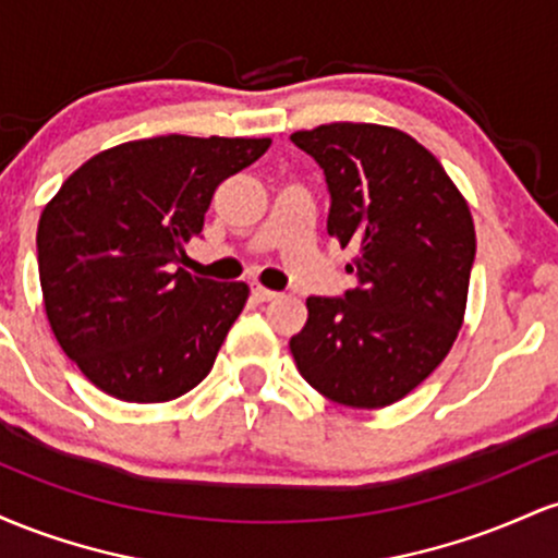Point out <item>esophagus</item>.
Listing matches in <instances>:
<instances>
[{"mask_svg": "<svg viewBox=\"0 0 558 558\" xmlns=\"http://www.w3.org/2000/svg\"><path fill=\"white\" fill-rule=\"evenodd\" d=\"M252 296L257 299V301H272L275 296H278V293L270 291V288H265V286H254L252 288Z\"/></svg>", "mask_w": 558, "mask_h": 558, "instance_id": "1", "label": "esophagus"}]
</instances>
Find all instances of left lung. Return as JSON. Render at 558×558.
<instances>
[{"label": "left lung", "mask_w": 558, "mask_h": 558, "mask_svg": "<svg viewBox=\"0 0 558 558\" xmlns=\"http://www.w3.org/2000/svg\"><path fill=\"white\" fill-rule=\"evenodd\" d=\"M330 191L328 233L354 248L343 299H306L291 338L301 377L351 409L401 401L446 360L464 323L475 222L462 191L399 128L330 123L291 136Z\"/></svg>", "instance_id": "obj_1"}]
</instances>
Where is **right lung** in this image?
<instances>
[{
	"instance_id": "1",
	"label": "right lung",
	"mask_w": 558,
	"mask_h": 558,
	"mask_svg": "<svg viewBox=\"0 0 558 558\" xmlns=\"http://www.w3.org/2000/svg\"><path fill=\"white\" fill-rule=\"evenodd\" d=\"M270 144L178 133L128 141L83 162L44 207V310L57 343L96 388L128 403H162L209 375L248 286L175 265L202 233L217 185Z\"/></svg>"
}]
</instances>
